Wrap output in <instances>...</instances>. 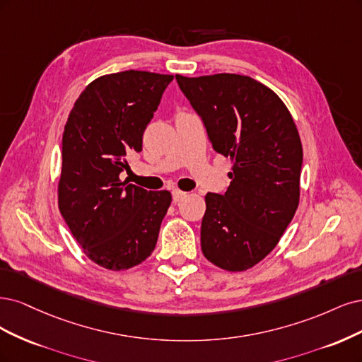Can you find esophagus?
I'll use <instances>...</instances> for the list:
<instances>
[{"instance_id":"34e87169","label":"esophagus","mask_w":362,"mask_h":362,"mask_svg":"<svg viewBox=\"0 0 362 362\" xmlns=\"http://www.w3.org/2000/svg\"><path fill=\"white\" fill-rule=\"evenodd\" d=\"M186 195H188V194H186L185 191L174 189V191H173V202H174V203H179V202L183 200V198H185Z\"/></svg>"}]
</instances>
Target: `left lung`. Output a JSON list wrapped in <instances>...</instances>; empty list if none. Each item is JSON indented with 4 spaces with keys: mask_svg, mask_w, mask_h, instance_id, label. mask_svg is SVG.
Listing matches in <instances>:
<instances>
[{
    "mask_svg": "<svg viewBox=\"0 0 362 362\" xmlns=\"http://www.w3.org/2000/svg\"><path fill=\"white\" fill-rule=\"evenodd\" d=\"M212 147L230 158L224 194H206L202 251L221 269L247 271L281 239L299 204L302 144L284 102L250 76L176 75Z\"/></svg>",
    "mask_w": 362,
    "mask_h": 362,
    "instance_id": "obj_1",
    "label": "left lung"
}]
</instances>
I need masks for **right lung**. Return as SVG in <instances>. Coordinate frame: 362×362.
<instances>
[{"label":"right lung","mask_w":362,"mask_h":362,"mask_svg":"<svg viewBox=\"0 0 362 362\" xmlns=\"http://www.w3.org/2000/svg\"><path fill=\"white\" fill-rule=\"evenodd\" d=\"M173 75L124 71L90 83L76 99L63 132L58 207L87 257L126 271L153 252L171 204L168 191L122 182L127 156L143 150Z\"/></svg>","instance_id":"1"}]
</instances>
